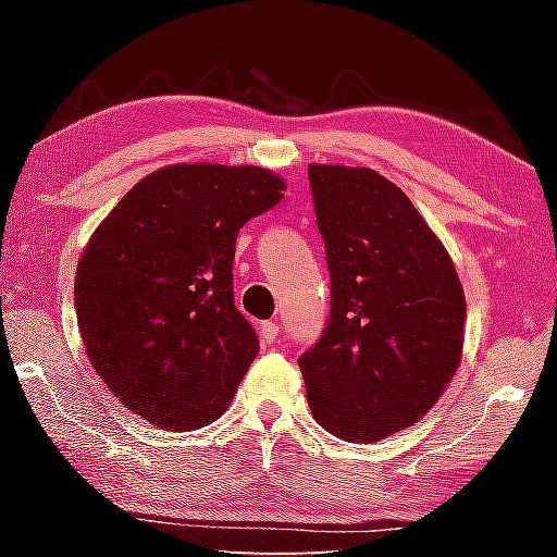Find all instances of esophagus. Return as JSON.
Instances as JSON below:
<instances>
[{
  "mask_svg": "<svg viewBox=\"0 0 557 557\" xmlns=\"http://www.w3.org/2000/svg\"><path fill=\"white\" fill-rule=\"evenodd\" d=\"M258 334H260V338L265 344H272L277 338V334H280V326H277V322H262L260 326H258Z\"/></svg>",
  "mask_w": 557,
  "mask_h": 557,
  "instance_id": "esophagus-1",
  "label": "esophagus"
}]
</instances>
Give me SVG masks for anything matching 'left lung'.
Returning a JSON list of instances; mask_svg holds the SVG:
<instances>
[{
  "label": "left lung",
  "mask_w": 557,
  "mask_h": 557,
  "mask_svg": "<svg viewBox=\"0 0 557 557\" xmlns=\"http://www.w3.org/2000/svg\"><path fill=\"white\" fill-rule=\"evenodd\" d=\"M309 182L332 314L299 369L319 425L371 445L420 422L445 395L465 348V289L403 188L342 164H309Z\"/></svg>",
  "instance_id": "1"
}]
</instances>
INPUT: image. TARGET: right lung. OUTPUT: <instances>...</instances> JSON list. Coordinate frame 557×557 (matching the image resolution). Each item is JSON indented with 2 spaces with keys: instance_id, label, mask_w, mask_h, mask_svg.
I'll return each instance as SVG.
<instances>
[{
  "instance_id": "obj_1",
  "label": "right lung",
  "mask_w": 557,
  "mask_h": 557,
  "mask_svg": "<svg viewBox=\"0 0 557 557\" xmlns=\"http://www.w3.org/2000/svg\"><path fill=\"white\" fill-rule=\"evenodd\" d=\"M285 188L252 164H169L92 231L75 270L78 332L127 410L174 432L228 410L260 351L233 305L235 238Z\"/></svg>"
}]
</instances>
